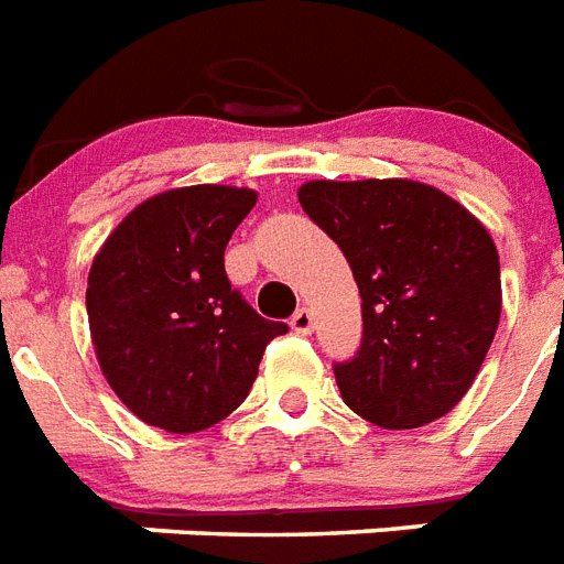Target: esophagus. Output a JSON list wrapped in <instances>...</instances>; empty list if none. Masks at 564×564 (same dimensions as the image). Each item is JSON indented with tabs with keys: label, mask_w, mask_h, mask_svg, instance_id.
Segmentation results:
<instances>
[{
	"label": "esophagus",
	"mask_w": 564,
	"mask_h": 564,
	"mask_svg": "<svg viewBox=\"0 0 564 564\" xmlns=\"http://www.w3.org/2000/svg\"><path fill=\"white\" fill-rule=\"evenodd\" d=\"M291 328H294L296 335H311V328H314V314L308 308H300L291 317Z\"/></svg>",
	"instance_id": "34e87169"
}]
</instances>
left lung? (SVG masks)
Here are the masks:
<instances>
[{"label": "left lung", "instance_id": "8db88e82", "mask_svg": "<svg viewBox=\"0 0 564 564\" xmlns=\"http://www.w3.org/2000/svg\"><path fill=\"white\" fill-rule=\"evenodd\" d=\"M300 204L344 250L364 337L335 378L344 402L387 431L460 404L501 319V261L489 229L454 197L408 177L311 180Z\"/></svg>", "mask_w": 564, "mask_h": 564}]
</instances>
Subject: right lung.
I'll return each instance as SVG.
<instances>
[{
	"label": "right lung",
	"instance_id": "1",
	"mask_svg": "<svg viewBox=\"0 0 564 564\" xmlns=\"http://www.w3.org/2000/svg\"><path fill=\"white\" fill-rule=\"evenodd\" d=\"M253 188H169L124 215L93 259L89 335L121 404L145 425L195 434L227 419L285 323L229 285L224 250L253 209Z\"/></svg>",
	"mask_w": 564,
	"mask_h": 564
}]
</instances>
